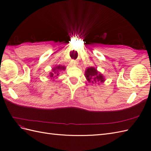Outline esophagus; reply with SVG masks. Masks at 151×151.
I'll return each mask as SVG.
<instances>
[{
    "label": "esophagus",
    "instance_id": "obj_1",
    "mask_svg": "<svg viewBox=\"0 0 151 151\" xmlns=\"http://www.w3.org/2000/svg\"><path fill=\"white\" fill-rule=\"evenodd\" d=\"M70 64L71 66H77L78 63L76 60H72L70 62Z\"/></svg>",
    "mask_w": 151,
    "mask_h": 151
}]
</instances>
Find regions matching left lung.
<instances>
[{
    "label": "left lung",
    "instance_id": "left-lung-1",
    "mask_svg": "<svg viewBox=\"0 0 151 151\" xmlns=\"http://www.w3.org/2000/svg\"><path fill=\"white\" fill-rule=\"evenodd\" d=\"M85 75L86 79L89 83L96 84L103 83L104 81L102 74H98L97 70L94 67L88 68V69L85 72Z\"/></svg>",
    "mask_w": 151,
    "mask_h": 151
}]
</instances>
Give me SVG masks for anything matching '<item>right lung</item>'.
Returning <instances> with one entry per match:
<instances>
[{"mask_svg": "<svg viewBox=\"0 0 151 151\" xmlns=\"http://www.w3.org/2000/svg\"><path fill=\"white\" fill-rule=\"evenodd\" d=\"M65 67L60 66V65H58L57 67H55L53 69V73H52V72L50 73V77H53V78H54V77H55L57 76H58V73H59V72H60V70H65Z\"/></svg>", "mask_w": 151, "mask_h": 151, "instance_id": "obj_1", "label": "right lung"}]
</instances>
